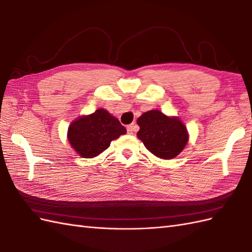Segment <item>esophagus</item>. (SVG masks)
Segmentation results:
<instances>
[{
    "instance_id": "esophagus-1",
    "label": "esophagus",
    "mask_w": 252,
    "mask_h": 252,
    "mask_svg": "<svg viewBox=\"0 0 252 252\" xmlns=\"http://www.w3.org/2000/svg\"><path fill=\"white\" fill-rule=\"evenodd\" d=\"M138 130V126L135 124H132L130 126H126V131L128 134H133L134 132H136Z\"/></svg>"
}]
</instances>
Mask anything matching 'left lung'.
<instances>
[{"mask_svg":"<svg viewBox=\"0 0 252 252\" xmlns=\"http://www.w3.org/2000/svg\"><path fill=\"white\" fill-rule=\"evenodd\" d=\"M137 137L160 159H174L189 142V133L184 122L178 117L166 116L158 109L144 113L137 119Z\"/></svg>","mask_w":252,"mask_h":252,"instance_id":"obj_1","label":"left lung"}]
</instances>
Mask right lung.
Segmentation results:
<instances>
[{
  "label": "right lung",
  "mask_w": 252,
  "mask_h": 252,
  "mask_svg": "<svg viewBox=\"0 0 252 252\" xmlns=\"http://www.w3.org/2000/svg\"><path fill=\"white\" fill-rule=\"evenodd\" d=\"M126 133V127L106 109L98 108L90 115L79 116L71 122L67 140L81 158L90 159L106 150L112 140Z\"/></svg>",
  "instance_id": "obj_1"
}]
</instances>
